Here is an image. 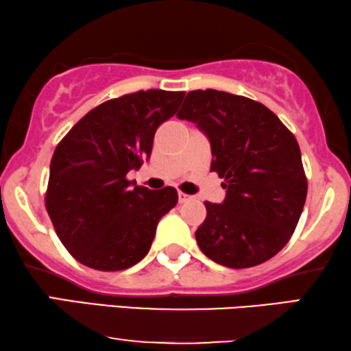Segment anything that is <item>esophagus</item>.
Segmentation results:
<instances>
[{"label":"esophagus","mask_w":351,"mask_h":351,"mask_svg":"<svg viewBox=\"0 0 351 351\" xmlns=\"http://www.w3.org/2000/svg\"><path fill=\"white\" fill-rule=\"evenodd\" d=\"M177 195H179V203H186V201L191 199V196L184 193V191H179V193H177Z\"/></svg>","instance_id":"1"}]
</instances>
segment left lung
<instances>
[{"mask_svg":"<svg viewBox=\"0 0 351 351\" xmlns=\"http://www.w3.org/2000/svg\"><path fill=\"white\" fill-rule=\"evenodd\" d=\"M177 118L209 137L210 171L223 179L222 204L204 201L195 232L201 251L228 268L261 265L289 241L308 182L294 134L257 100L223 90H190Z\"/></svg>","mask_w":351,"mask_h":351,"instance_id":"obj_1","label":"left lung"}]
</instances>
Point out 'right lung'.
<instances>
[{
  "instance_id": "add662e5",
  "label": "right lung",
  "mask_w": 351,
  "mask_h": 351,
  "mask_svg": "<svg viewBox=\"0 0 351 351\" xmlns=\"http://www.w3.org/2000/svg\"><path fill=\"white\" fill-rule=\"evenodd\" d=\"M184 90L148 89L107 100L57 143L45 196L66 251L83 265L119 271L150 251L156 225L177 190H148L126 174L150 156L156 129L172 118Z\"/></svg>"
}]
</instances>
